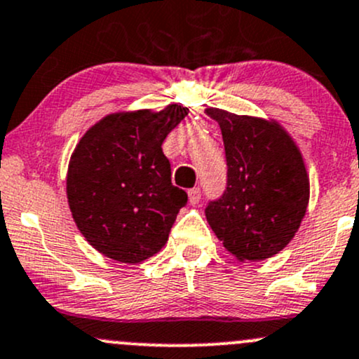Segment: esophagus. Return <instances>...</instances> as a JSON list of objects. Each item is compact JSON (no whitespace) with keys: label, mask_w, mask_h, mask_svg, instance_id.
<instances>
[{"label":"esophagus","mask_w":359,"mask_h":359,"mask_svg":"<svg viewBox=\"0 0 359 359\" xmlns=\"http://www.w3.org/2000/svg\"><path fill=\"white\" fill-rule=\"evenodd\" d=\"M201 201V189L199 187H194L189 191V203L192 204V206H196Z\"/></svg>","instance_id":"obj_1"}]
</instances>
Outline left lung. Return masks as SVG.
Returning a JSON list of instances; mask_svg holds the SVG:
<instances>
[{
	"instance_id": "left-lung-1",
	"label": "left lung",
	"mask_w": 359,
	"mask_h": 359,
	"mask_svg": "<svg viewBox=\"0 0 359 359\" xmlns=\"http://www.w3.org/2000/svg\"><path fill=\"white\" fill-rule=\"evenodd\" d=\"M219 124L226 155V191L206 219L238 261H264L294 237L306 212L310 182L302 153L276 121L206 109Z\"/></svg>"
}]
</instances>
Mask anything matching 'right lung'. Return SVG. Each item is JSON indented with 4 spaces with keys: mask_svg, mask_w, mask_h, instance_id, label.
I'll return each mask as SVG.
<instances>
[{
    "mask_svg": "<svg viewBox=\"0 0 359 359\" xmlns=\"http://www.w3.org/2000/svg\"><path fill=\"white\" fill-rule=\"evenodd\" d=\"M187 114L177 104L109 114L74 148L66 177L71 215L86 242L109 259L143 262L167 243L187 194L172 186L161 144Z\"/></svg>",
    "mask_w": 359,
    "mask_h": 359,
    "instance_id": "add662e5",
    "label": "right lung"
}]
</instances>
